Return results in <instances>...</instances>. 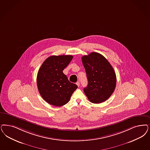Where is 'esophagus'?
<instances>
[{"instance_id":"1","label":"esophagus","mask_w":150,"mask_h":150,"mask_svg":"<svg viewBox=\"0 0 150 150\" xmlns=\"http://www.w3.org/2000/svg\"><path fill=\"white\" fill-rule=\"evenodd\" d=\"M76 85H78V87H79V86H80V83H79V82L78 81V82H77V83H76Z\"/></svg>"}]
</instances>
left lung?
<instances>
[{
	"label": "left lung",
	"mask_w": 150,
	"mask_h": 150,
	"mask_svg": "<svg viewBox=\"0 0 150 150\" xmlns=\"http://www.w3.org/2000/svg\"><path fill=\"white\" fill-rule=\"evenodd\" d=\"M88 78L83 91L88 100L94 103H103L114 93L116 76L114 69L101 54L93 52L82 57Z\"/></svg>",
	"instance_id": "left-lung-1"
}]
</instances>
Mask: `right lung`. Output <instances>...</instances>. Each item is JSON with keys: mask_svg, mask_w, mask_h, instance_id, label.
Listing matches in <instances>:
<instances>
[{"mask_svg": "<svg viewBox=\"0 0 150 150\" xmlns=\"http://www.w3.org/2000/svg\"><path fill=\"white\" fill-rule=\"evenodd\" d=\"M72 58V55L50 56L40 67L37 75V86L41 97L47 103L62 106L69 101L78 88L62 72Z\"/></svg>", "mask_w": 150, "mask_h": 150, "instance_id": "right-lung-1", "label": "right lung"}]
</instances>
